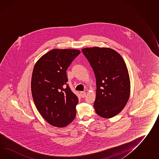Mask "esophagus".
I'll return each instance as SVG.
<instances>
[{"label": "esophagus", "mask_w": 159, "mask_h": 159, "mask_svg": "<svg viewBox=\"0 0 159 159\" xmlns=\"http://www.w3.org/2000/svg\"><path fill=\"white\" fill-rule=\"evenodd\" d=\"M80 94H81V97L82 98H84L86 96V93H85V92H83V91L81 92Z\"/></svg>", "instance_id": "obj_1"}]
</instances>
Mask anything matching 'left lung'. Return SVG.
Masks as SVG:
<instances>
[{"label":"left lung","mask_w":159,"mask_h":159,"mask_svg":"<svg viewBox=\"0 0 159 159\" xmlns=\"http://www.w3.org/2000/svg\"><path fill=\"white\" fill-rule=\"evenodd\" d=\"M81 51L96 78L95 111L105 118L116 116L124 109L130 93V78L124 59L109 48H86Z\"/></svg>","instance_id":"left-lung-1"}]
</instances>
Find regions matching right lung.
<instances>
[{
    "instance_id": "add662e5",
    "label": "right lung",
    "mask_w": 159,
    "mask_h": 159,
    "mask_svg": "<svg viewBox=\"0 0 159 159\" xmlns=\"http://www.w3.org/2000/svg\"><path fill=\"white\" fill-rule=\"evenodd\" d=\"M77 49H54L35 63L31 76L32 97L36 107L51 125L63 128L76 116L77 96L66 84V70L80 54Z\"/></svg>"
}]
</instances>
